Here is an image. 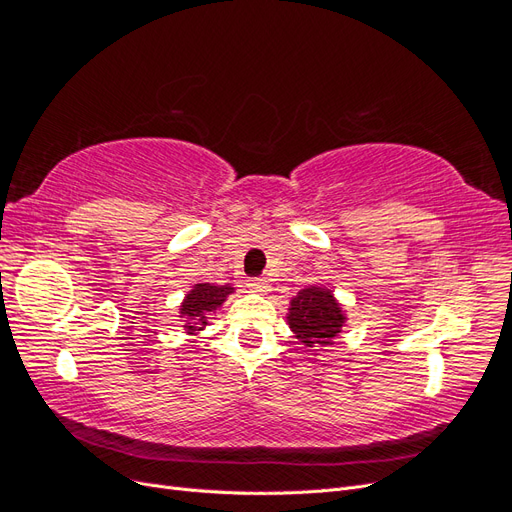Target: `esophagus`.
<instances>
[{"mask_svg": "<svg viewBox=\"0 0 512 512\" xmlns=\"http://www.w3.org/2000/svg\"><path fill=\"white\" fill-rule=\"evenodd\" d=\"M247 288H250V292H256V294L271 292V284L267 280H262V277H252V280H247Z\"/></svg>", "mask_w": 512, "mask_h": 512, "instance_id": "1", "label": "esophagus"}]
</instances>
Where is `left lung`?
I'll return each instance as SVG.
<instances>
[{"label": "left lung", "instance_id": "obj_1", "mask_svg": "<svg viewBox=\"0 0 512 512\" xmlns=\"http://www.w3.org/2000/svg\"><path fill=\"white\" fill-rule=\"evenodd\" d=\"M286 322L305 348H329L348 322L344 305L329 286H307L290 299ZM318 352V350H316Z\"/></svg>", "mask_w": 512, "mask_h": 512}]
</instances>
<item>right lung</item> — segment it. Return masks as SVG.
Masks as SVG:
<instances>
[{
    "instance_id": "add662e5",
    "label": "right lung",
    "mask_w": 512,
    "mask_h": 512,
    "mask_svg": "<svg viewBox=\"0 0 512 512\" xmlns=\"http://www.w3.org/2000/svg\"><path fill=\"white\" fill-rule=\"evenodd\" d=\"M232 284H213V282H198L194 284L179 305V318L183 320V331L188 335H200L207 324H211L215 312L224 305V301L235 294Z\"/></svg>"
}]
</instances>
